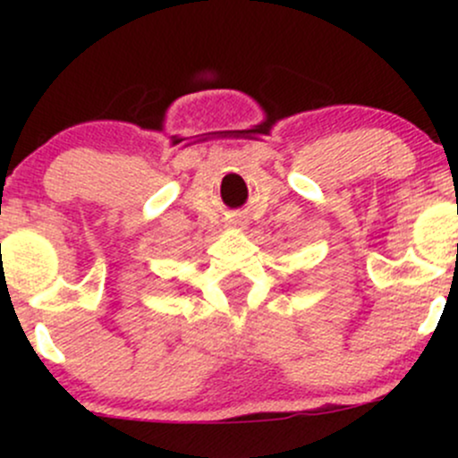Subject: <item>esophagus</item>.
<instances>
[{
  "label": "esophagus",
  "mask_w": 458,
  "mask_h": 458,
  "mask_svg": "<svg viewBox=\"0 0 458 458\" xmlns=\"http://www.w3.org/2000/svg\"><path fill=\"white\" fill-rule=\"evenodd\" d=\"M234 225H236V228H243V225H245V222H243V219H234V222H233Z\"/></svg>",
  "instance_id": "esophagus-1"
}]
</instances>
